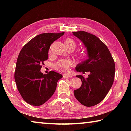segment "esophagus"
<instances>
[{"mask_svg":"<svg viewBox=\"0 0 131 131\" xmlns=\"http://www.w3.org/2000/svg\"><path fill=\"white\" fill-rule=\"evenodd\" d=\"M63 77L64 78H71V77H72V75L70 74H64Z\"/></svg>","mask_w":131,"mask_h":131,"instance_id":"esophagus-1","label":"esophagus"}]
</instances>
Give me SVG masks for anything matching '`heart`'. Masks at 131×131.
<instances>
[{
    "instance_id": "1",
    "label": "heart",
    "mask_w": 131,
    "mask_h": 131,
    "mask_svg": "<svg viewBox=\"0 0 131 131\" xmlns=\"http://www.w3.org/2000/svg\"><path fill=\"white\" fill-rule=\"evenodd\" d=\"M65 44L66 47H73V48L76 47V43L72 39H67L65 40ZM72 65V62L69 60H61L58 61L54 65L55 69L61 72H66L67 71L69 66Z\"/></svg>"
}]
</instances>
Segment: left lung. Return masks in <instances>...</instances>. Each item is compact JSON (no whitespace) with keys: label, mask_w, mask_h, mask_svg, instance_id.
Wrapping results in <instances>:
<instances>
[{"label":"left lung","mask_w":131,"mask_h":131,"mask_svg":"<svg viewBox=\"0 0 131 131\" xmlns=\"http://www.w3.org/2000/svg\"><path fill=\"white\" fill-rule=\"evenodd\" d=\"M87 48L88 59L77 64V72H90L87 78L77 75L81 85L74 91L76 98L82 105L91 107L105 98L113 83L115 63L108 48L98 37L84 31L73 32Z\"/></svg>","instance_id":"1"}]
</instances>
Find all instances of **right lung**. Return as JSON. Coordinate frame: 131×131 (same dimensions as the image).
<instances>
[{
	"instance_id": "1",
	"label": "right lung",
	"mask_w": 131,
	"mask_h": 131,
	"mask_svg": "<svg viewBox=\"0 0 131 131\" xmlns=\"http://www.w3.org/2000/svg\"><path fill=\"white\" fill-rule=\"evenodd\" d=\"M65 34L45 33L35 36L19 52L14 74L18 90L26 102L37 106L52 96L57 82L62 75L54 71L41 72V65L47 60L50 46Z\"/></svg>"
}]
</instances>
